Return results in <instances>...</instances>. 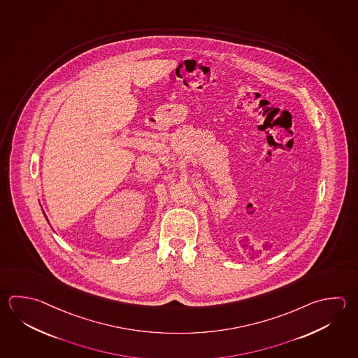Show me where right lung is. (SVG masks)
<instances>
[{
	"mask_svg": "<svg viewBox=\"0 0 358 358\" xmlns=\"http://www.w3.org/2000/svg\"><path fill=\"white\" fill-rule=\"evenodd\" d=\"M43 214H44V216H45V219H47V215H45V213H44V210H43ZM48 220V219H47Z\"/></svg>",
	"mask_w": 358,
	"mask_h": 358,
	"instance_id": "right-lung-1",
	"label": "right lung"
}]
</instances>
